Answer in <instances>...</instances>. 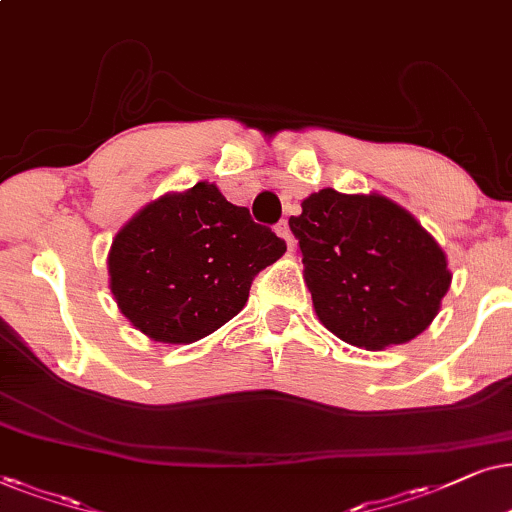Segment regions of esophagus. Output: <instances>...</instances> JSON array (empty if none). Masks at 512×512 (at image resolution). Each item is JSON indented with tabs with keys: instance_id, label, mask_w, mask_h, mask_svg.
I'll list each match as a JSON object with an SVG mask.
<instances>
[{
	"instance_id": "esophagus-1",
	"label": "esophagus",
	"mask_w": 512,
	"mask_h": 512,
	"mask_svg": "<svg viewBox=\"0 0 512 512\" xmlns=\"http://www.w3.org/2000/svg\"><path fill=\"white\" fill-rule=\"evenodd\" d=\"M276 234L283 238L285 243H288V248L290 250H295V236H292V231H290V224L285 222V220H281L276 224Z\"/></svg>"
}]
</instances>
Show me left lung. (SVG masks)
I'll return each instance as SVG.
<instances>
[{
	"instance_id": "8db88e82",
	"label": "left lung",
	"mask_w": 512,
	"mask_h": 512,
	"mask_svg": "<svg viewBox=\"0 0 512 512\" xmlns=\"http://www.w3.org/2000/svg\"><path fill=\"white\" fill-rule=\"evenodd\" d=\"M313 311L367 351L405 344L438 316L452 285L447 255L410 210L377 192L320 189L290 217Z\"/></svg>"
}]
</instances>
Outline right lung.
<instances>
[{"label":"right lung","mask_w":512,"mask_h":512,"mask_svg":"<svg viewBox=\"0 0 512 512\" xmlns=\"http://www.w3.org/2000/svg\"><path fill=\"white\" fill-rule=\"evenodd\" d=\"M285 241L213 182L168 192L112 238L109 290L135 330L161 344H192L236 316L252 278L281 260Z\"/></svg>","instance_id":"right-lung-1"}]
</instances>
